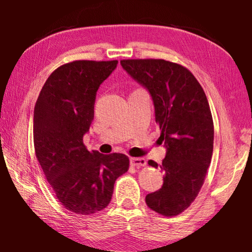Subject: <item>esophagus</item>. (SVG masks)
<instances>
[{
    "instance_id": "obj_1",
    "label": "esophagus",
    "mask_w": 252,
    "mask_h": 252,
    "mask_svg": "<svg viewBox=\"0 0 252 252\" xmlns=\"http://www.w3.org/2000/svg\"><path fill=\"white\" fill-rule=\"evenodd\" d=\"M130 163L132 167H143L147 164V161L144 158H130Z\"/></svg>"
}]
</instances>
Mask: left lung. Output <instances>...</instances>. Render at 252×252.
Listing matches in <instances>:
<instances>
[{
  "mask_svg": "<svg viewBox=\"0 0 252 252\" xmlns=\"http://www.w3.org/2000/svg\"><path fill=\"white\" fill-rule=\"evenodd\" d=\"M123 69L147 89L155 105L165 158L163 185L146 197L165 217L189 208L203 185L213 151V121L206 93L191 72L165 60H122ZM149 165L158 168L153 160Z\"/></svg>",
  "mask_w": 252,
  "mask_h": 252,
  "instance_id": "1",
  "label": "left lung"
}]
</instances>
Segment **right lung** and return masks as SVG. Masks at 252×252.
Instances as JSON below:
<instances>
[{"instance_id": "add662e5", "label": "right lung", "mask_w": 252, "mask_h": 252, "mask_svg": "<svg viewBox=\"0 0 252 252\" xmlns=\"http://www.w3.org/2000/svg\"><path fill=\"white\" fill-rule=\"evenodd\" d=\"M117 65L116 60L61 65L46 80L34 106L35 156L59 201L76 215L108 206L114 182L129 169L126 155L90 152L83 144L97 89Z\"/></svg>"}]
</instances>
